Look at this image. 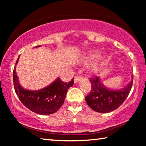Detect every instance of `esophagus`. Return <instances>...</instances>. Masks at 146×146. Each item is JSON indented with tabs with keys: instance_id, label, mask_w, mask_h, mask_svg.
I'll use <instances>...</instances> for the list:
<instances>
[{
	"instance_id": "obj_1",
	"label": "esophagus",
	"mask_w": 146,
	"mask_h": 146,
	"mask_svg": "<svg viewBox=\"0 0 146 146\" xmlns=\"http://www.w3.org/2000/svg\"><path fill=\"white\" fill-rule=\"evenodd\" d=\"M82 76H80V75H76L75 76V79H74V81H75V83H76L80 81V80H82Z\"/></svg>"
}]
</instances>
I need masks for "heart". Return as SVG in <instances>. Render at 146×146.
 I'll return each mask as SVG.
<instances>
[{"mask_svg": "<svg viewBox=\"0 0 146 146\" xmlns=\"http://www.w3.org/2000/svg\"><path fill=\"white\" fill-rule=\"evenodd\" d=\"M95 56V54H91L90 57V58H91V57H93V56Z\"/></svg>", "mask_w": 146, "mask_h": 146, "instance_id": "heart-1", "label": "heart"}]
</instances>
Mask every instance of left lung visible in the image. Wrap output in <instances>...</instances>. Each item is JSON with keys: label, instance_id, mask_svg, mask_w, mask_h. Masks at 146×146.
Listing matches in <instances>:
<instances>
[{"label": "left lung", "instance_id": "8db88e82", "mask_svg": "<svg viewBox=\"0 0 146 146\" xmlns=\"http://www.w3.org/2000/svg\"><path fill=\"white\" fill-rule=\"evenodd\" d=\"M91 89L85 98L87 104L93 110L99 113H108L117 109L126 99L131 90L133 79L126 88L120 90H109L104 87L98 76L90 78Z\"/></svg>", "mask_w": 146, "mask_h": 146}]
</instances>
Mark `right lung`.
I'll use <instances>...</instances> for the list:
<instances>
[{"label": "right lung", "instance_id": "obj_1", "mask_svg": "<svg viewBox=\"0 0 146 146\" xmlns=\"http://www.w3.org/2000/svg\"><path fill=\"white\" fill-rule=\"evenodd\" d=\"M40 46H38L37 47ZM17 58L15 65L18 62ZM15 66L13 71V85L17 95L21 102L31 111L40 115H50L57 111L64 102L68 89L74 84V78L69 82L57 78L49 85L38 91H28L19 84Z\"/></svg>", "mask_w": 146, "mask_h": 146}]
</instances>
